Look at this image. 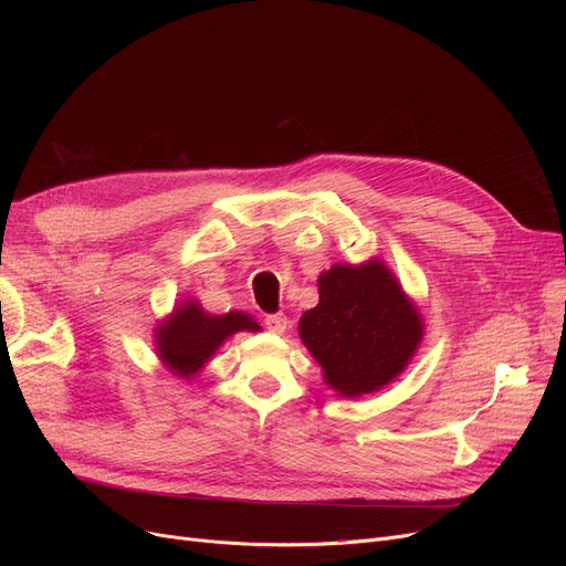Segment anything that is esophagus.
<instances>
[{
  "label": "esophagus",
  "mask_w": 566,
  "mask_h": 566,
  "mask_svg": "<svg viewBox=\"0 0 566 566\" xmlns=\"http://www.w3.org/2000/svg\"><path fill=\"white\" fill-rule=\"evenodd\" d=\"M263 323H265V328L271 331V333H275V335H282V333L286 331V325H289V321H286L284 314H268V316L263 318Z\"/></svg>",
  "instance_id": "1"
}]
</instances>
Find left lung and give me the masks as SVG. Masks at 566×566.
<instances>
[{
	"mask_svg": "<svg viewBox=\"0 0 566 566\" xmlns=\"http://www.w3.org/2000/svg\"><path fill=\"white\" fill-rule=\"evenodd\" d=\"M303 344L344 397L392 382L418 350L424 323L388 265L337 263L318 275V305L301 316Z\"/></svg>",
	"mask_w": 566,
	"mask_h": 566,
	"instance_id": "left-lung-1",
	"label": "left lung"
}]
</instances>
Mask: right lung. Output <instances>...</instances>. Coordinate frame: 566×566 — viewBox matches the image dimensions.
<instances>
[{"label":"right lung","instance_id":"1","mask_svg":"<svg viewBox=\"0 0 566 566\" xmlns=\"http://www.w3.org/2000/svg\"><path fill=\"white\" fill-rule=\"evenodd\" d=\"M259 333L261 325L243 312L206 314L197 301L178 305L156 328L160 363L178 378H192L235 333Z\"/></svg>","mask_w":566,"mask_h":566}]
</instances>
